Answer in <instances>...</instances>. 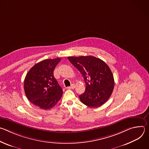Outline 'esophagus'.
I'll list each match as a JSON object with an SVG mask.
<instances>
[{"instance_id":"esophagus-1","label":"esophagus","mask_w":149,"mask_h":149,"mask_svg":"<svg viewBox=\"0 0 149 149\" xmlns=\"http://www.w3.org/2000/svg\"><path fill=\"white\" fill-rule=\"evenodd\" d=\"M74 88H75V86H74V84H72L70 87H67L68 89H74Z\"/></svg>"}]
</instances>
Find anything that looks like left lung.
Masks as SVG:
<instances>
[{
    "label": "left lung",
    "instance_id": "1",
    "mask_svg": "<svg viewBox=\"0 0 149 149\" xmlns=\"http://www.w3.org/2000/svg\"><path fill=\"white\" fill-rule=\"evenodd\" d=\"M68 59L86 84V91L79 96L81 101L90 107H100L109 99L114 89V77L109 67L93 56H69Z\"/></svg>",
    "mask_w": 149,
    "mask_h": 149
}]
</instances>
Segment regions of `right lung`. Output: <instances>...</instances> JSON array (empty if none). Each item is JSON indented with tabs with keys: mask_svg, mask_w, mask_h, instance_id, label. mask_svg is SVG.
I'll list each match as a JSON object with an SVG mask.
<instances>
[{
	"mask_svg": "<svg viewBox=\"0 0 149 149\" xmlns=\"http://www.w3.org/2000/svg\"><path fill=\"white\" fill-rule=\"evenodd\" d=\"M61 58L42 61L32 67L24 81L26 97L41 109L52 108L62 95V89L54 77V71Z\"/></svg>",
	"mask_w": 149,
	"mask_h": 149,
	"instance_id": "add662e5",
	"label": "right lung"
}]
</instances>
